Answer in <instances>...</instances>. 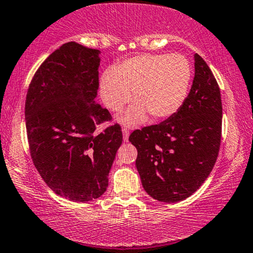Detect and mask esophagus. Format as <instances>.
<instances>
[{
    "label": "esophagus",
    "mask_w": 253,
    "mask_h": 253,
    "mask_svg": "<svg viewBox=\"0 0 253 253\" xmlns=\"http://www.w3.org/2000/svg\"><path fill=\"white\" fill-rule=\"evenodd\" d=\"M122 132H123V140H124V141L129 140V134H130L129 129H126V127H123Z\"/></svg>",
    "instance_id": "1"
}]
</instances>
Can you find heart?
<instances>
[{"label": "heart", "mask_w": 253, "mask_h": 253, "mask_svg": "<svg viewBox=\"0 0 253 253\" xmlns=\"http://www.w3.org/2000/svg\"><path fill=\"white\" fill-rule=\"evenodd\" d=\"M192 68L182 54H139L126 58L115 69H107L100 78V96L112 112H121L137 100L122 117L134 126L146 119L170 117L179 110L188 95Z\"/></svg>", "instance_id": "obj_1"}]
</instances>
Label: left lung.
Listing matches in <instances>:
<instances>
[{
  "label": "left lung",
  "instance_id": "obj_1",
  "mask_svg": "<svg viewBox=\"0 0 253 253\" xmlns=\"http://www.w3.org/2000/svg\"><path fill=\"white\" fill-rule=\"evenodd\" d=\"M221 134L219 85L206 62L195 54V78L178 112L129 137L138 151L136 167L145 191L165 203L191 196L215 165Z\"/></svg>",
  "mask_w": 253,
  "mask_h": 253
}]
</instances>
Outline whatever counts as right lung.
<instances>
[{"instance_id": "1", "label": "right lung", "mask_w": 253, "mask_h": 253, "mask_svg": "<svg viewBox=\"0 0 253 253\" xmlns=\"http://www.w3.org/2000/svg\"><path fill=\"white\" fill-rule=\"evenodd\" d=\"M98 49L67 42L34 74L27 89L25 122L31 158L44 183L72 202L99 198L123 141L119 123L94 99L99 88Z\"/></svg>"}]
</instances>
